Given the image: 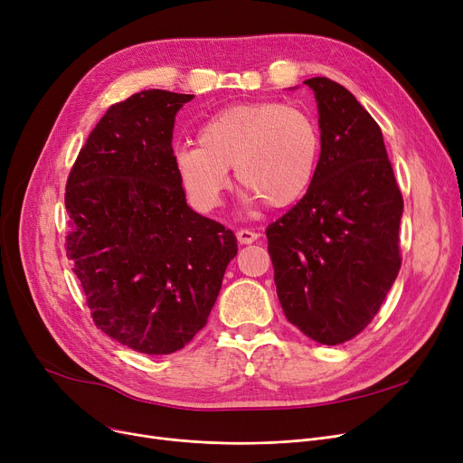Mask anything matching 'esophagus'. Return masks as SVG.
Wrapping results in <instances>:
<instances>
[{
    "label": "esophagus",
    "mask_w": 463,
    "mask_h": 463,
    "mask_svg": "<svg viewBox=\"0 0 463 463\" xmlns=\"http://www.w3.org/2000/svg\"><path fill=\"white\" fill-rule=\"evenodd\" d=\"M236 238L240 244H253V241L259 238V234L250 229H240V231H236Z\"/></svg>",
    "instance_id": "1"
}]
</instances>
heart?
<instances>
[{"mask_svg":"<svg viewBox=\"0 0 463 463\" xmlns=\"http://www.w3.org/2000/svg\"><path fill=\"white\" fill-rule=\"evenodd\" d=\"M321 152L315 119L295 105L257 101L208 118L199 144L175 152L178 178L193 204L212 210L229 185V168L253 197L287 208L309 191Z\"/></svg>","mask_w":463,"mask_h":463,"instance_id":"heart-1","label":"heart"}]
</instances>
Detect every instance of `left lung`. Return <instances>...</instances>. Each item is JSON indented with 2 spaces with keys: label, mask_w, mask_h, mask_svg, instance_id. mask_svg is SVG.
I'll use <instances>...</instances> for the list:
<instances>
[{
  "label": "left lung",
  "mask_w": 463,
  "mask_h": 463,
  "mask_svg": "<svg viewBox=\"0 0 463 463\" xmlns=\"http://www.w3.org/2000/svg\"><path fill=\"white\" fill-rule=\"evenodd\" d=\"M304 84L319 109L317 173L266 238L287 321L339 345L373 321L400 272L403 199L370 112L326 77Z\"/></svg>",
  "instance_id": "obj_1"
}]
</instances>
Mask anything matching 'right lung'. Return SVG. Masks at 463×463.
I'll list each match as a JSON object with an SVG mask.
<instances>
[{
	"label": "right lung",
	"instance_id": "obj_1",
	"mask_svg": "<svg viewBox=\"0 0 463 463\" xmlns=\"http://www.w3.org/2000/svg\"><path fill=\"white\" fill-rule=\"evenodd\" d=\"M191 99L144 90L112 105L65 187V250L93 323L144 354L176 353L206 326L238 251L231 229L185 203L173 129Z\"/></svg>",
	"mask_w": 463,
	"mask_h": 463
}]
</instances>
